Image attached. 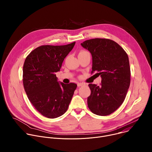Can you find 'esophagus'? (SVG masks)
<instances>
[{
  "mask_svg": "<svg viewBox=\"0 0 152 152\" xmlns=\"http://www.w3.org/2000/svg\"><path fill=\"white\" fill-rule=\"evenodd\" d=\"M82 85H83V83L79 82V83H77V86H79H79H82Z\"/></svg>",
  "mask_w": 152,
  "mask_h": 152,
  "instance_id": "34e87169",
  "label": "esophagus"
}]
</instances>
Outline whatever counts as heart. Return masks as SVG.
I'll list each match as a JSON object with an SVG mask.
<instances>
[{"label":"heart","mask_w":152,"mask_h":152,"mask_svg":"<svg viewBox=\"0 0 152 152\" xmlns=\"http://www.w3.org/2000/svg\"><path fill=\"white\" fill-rule=\"evenodd\" d=\"M85 52H86V51H85V50H82V51L80 52L79 53H85Z\"/></svg>","instance_id":"1"}]
</instances>
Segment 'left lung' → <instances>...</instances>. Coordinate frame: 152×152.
Returning a JSON list of instances; mask_svg holds the SVG:
<instances>
[{
  "mask_svg": "<svg viewBox=\"0 0 152 152\" xmlns=\"http://www.w3.org/2000/svg\"><path fill=\"white\" fill-rule=\"evenodd\" d=\"M81 46L92 55L93 73L102 77L99 86L88 85L91 94L87 99L90 111L98 115H110L124 102L131 83L127 54L117 43L106 38L86 40Z\"/></svg>",
  "mask_w": 152,
  "mask_h": 152,
  "instance_id": "obj_1",
  "label": "left lung"
}]
</instances>
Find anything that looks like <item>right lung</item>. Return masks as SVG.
Masks as SVG:
<instances>
[{
  "label": "right lung",
  "instance_id": "add662e5",
  "mask_svg": "<svg viewBox=\"0 0 152 152\" xmlns=\"http://www.w3.org/2000/svg\"><path fill=\"white\" fill-rule=\"evenodd\" d=\"M76 42L64 46L44 45L26 57L23 69V83L29 101L43 116L55 118L68 109L77 85L59 82L56 73Z\"/></svg>",
  "mask_w": 152,
  "mask_h": 152
}]
</instances>
